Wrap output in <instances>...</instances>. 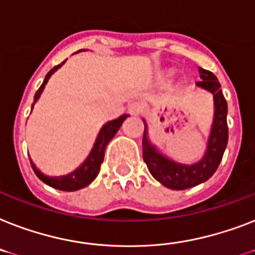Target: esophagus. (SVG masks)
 I'll return each instance as SVG.
<instances>
[{"mask_svg": "<svg viewBox=\"0 0 255 255\" xmlns=\"http://www.w3.org/2000/svg\"><path fill=\"white\" fill-rule=\"evenodd\" d=\"M142 111V105L140 102H131L128 105V113L131 115H138Z\"/></svg>", "mask_w": 255, "mask_h": 255, "instance_id": "1", "label": "esophagus"}]
</instances>
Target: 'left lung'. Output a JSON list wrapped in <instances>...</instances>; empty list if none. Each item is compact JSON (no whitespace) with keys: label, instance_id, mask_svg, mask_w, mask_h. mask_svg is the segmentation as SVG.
<instances>
[{"label":"left lung","instance_id":"left-lung-1","mask_svg":"<svg viewBox=\"0 0 255 255\" xmlns=\"http://www.w3.org/2000/svg\"><path fill=\"white\" fill-rule=\"evenodd\" d=\"M199 74L202 80L196 82V86L214 95V122L211 126L207 149L202 160L191 165H186L162 154L149 140L148 124L144 119V126H145L144 136H142L144 162L146 163L153 178L160 182L161 185L171 190H186L210 179L219 167V163L221 162L228 144V124H227L228 105L221 92L220 82L214 73L203 68H199Z\"/></svg>","mask_w":255,"mask_h":255}]
</instances>
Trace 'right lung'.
Returning <instances> with one entry per match:
<instances>
[{
  "label": "right lung",
  "mask_w": 255,
  "mask_h": 255,
  "mask_svg": "<svg viewBox=\"0 0 255 255\" xmlns=\"http://www.w3.org/2000/svg\"><path fill=\"white\" fill-rule=\"evenodd\" d=\"M81 51H85V49H81ZM81 51H78V52H81ZM64 63H65V61H63L60 65H56L55 68H52V69L47 73L44 81H43V84H41V86L39 88L38 92H36V94H35L34 103H32V106H31V111L34 109V105L36 103V101L40 98L41 93L44 90L45 85H47L48 80L51 78V76H52L60 67H63ZM127 114H124V115L119 117L118 119L107 122V123L101 128L98 136L95 138L94 145H93L92 150L89 153V156L86 157V160L81 163L76 170H73L72 173H69V174L60 175V177H49V175L43 174L38 167H36V165L30 160L32 170L35 171V174L38 175V178L40 181L44 182L45 185L56 188V190H61V191H77V190L86 187V186L90 185L95 178H97V175H98L99 169H101V163L103 162V158H105V150H106L107 144L113 140V137L117 134V132L119 131V128H121V126L123 124V122L127 119Z\"/></svg>",
  "instance_id": "add662e5"
}]
</instances>
